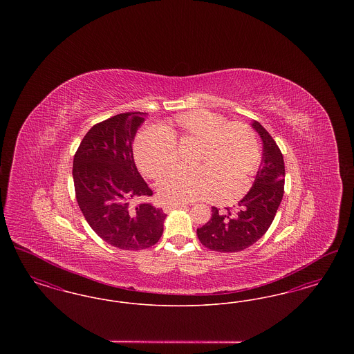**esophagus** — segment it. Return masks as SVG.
<instances>
[{
    "instance_id": "1",
    "label": "esophagus",
    "mask_w": 354,
    "mask_h": 354,
    "mask_svg": "<svg viewBox=\"0 0 354 354\" xmlns=\"http://www.w3.org/2000/svg\"><path fill=\"white\" fill-rule=\"evenodd\" d=\"M185 203H179V202H169L166 203L165 204V207H163V211L165 212H169V211H172V209H175V208H180V207H185Z\"/></svg>"
}]
</instances>
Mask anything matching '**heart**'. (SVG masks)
Masks as SVG:
<instances>
[{
    "instance_id": "1",
    "label": "heart",
    "mask_w": 354,
    "mask_h": 354,
    "mask_svg": "<svg viewBox=\"0 0 354 354\" xmlns=\"http://www.w3.org/2000/svg\"><path fill=\"white\" fill-rule=\"evenodd\" d=\"M198 142L194 169H174L159 183L163 201L211 199L232 203L243 196L250 176L261 160L257 135L243 122L205 109L182 113L162 129H146L136 136L134 158L139 169L158 179L178 162V143Z\"/></svg>"
}]
</instances>
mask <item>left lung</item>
<instances>
[{
	"mask_svg": "<svg viewBox=\"0 0 354 354\" xmlns=\"http://www.w3.org/2000/svg\"><path fill=\"white\" fill-rule=\"evenodd\" d=\"M252 127L263 140V159L250 192L239 209L219 214L212 207L208 223L196 230L201 243L211 251L239 252L254 244L268 231L284 195V158L270 133L259 123Z\"/></svg>",
	"mask_w": 354,
	"mask_h": 354,
	"instance_id": "8db88e82",
	"label": "left lung"
}]
</instances>
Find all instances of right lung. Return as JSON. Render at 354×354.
I'll use <instances>...</instances> for the list:
<instances>
[{
	"label": "right lung",
	"mask_w": 354,
	"mask_h": 354,
	"mask_svg": "<svg viewBox=\"0 0 354 354\" xmlns=\"http://www.w3.org/2000/svg\"><path fill=\"white\" fill-rule=\"evenodd\" d=\"M145 115L123 113L94 124L73 162L75 198L84 219L102 240L126 251L155 245L167 216L145 202L151 188L135 166L133 142Z\"/></svg>",
	"instance_id": "add662e5"
}]
</instances>
